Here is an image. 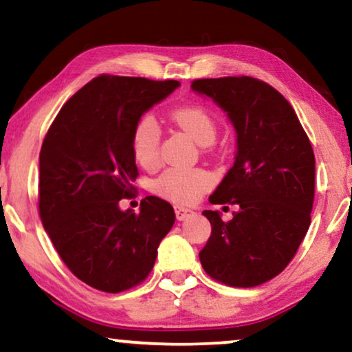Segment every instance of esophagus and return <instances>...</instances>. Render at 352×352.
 I'll list each match as a JSON object with an SVG mask.
<instances>
[{
  "mask_svg": "<svg viewBox=\"0 0 352 352\" xmlns=\"http://www.w3.org/2000/svg\"><path fill=\"white\" fill-rule=\"evenodd\" d=\"M176 218L179 221H184L187 218H190V216H194L195 213L189 208H184V206H176Z\"/></svg>",
  "mask_w": 352,
  "mask_h": 352,
  "instance_id": "1",
  "label": "esophagus"
}]
</instances>
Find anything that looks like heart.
<instances>
[{"mask_svg":"<svg viewBox=\"0 0 352 352\" xmlns=\"http://www.w3.org/2000/svg\"><path fill=\"white\" fill-rule=\"evenodd\" d=\"M171 120L189 134L199 146H211L216 139V123L208 110L186 105L171 112ZM160 147V128L152 117H142L136 123L131 136V148L136 162L144 168H152L158 163ZM211 176L204 170L189 168H170L163 171L153 184L158 195L173 204L190 205L201 197L211 186Z\"/></svg>","mask_w":352,"mask_h":352,"instance_id":"b5f03b06","label":"heart"}]
</instances>
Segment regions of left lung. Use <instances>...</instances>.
<instances>
[{"label":"left lung","mask_w":352,"mask_h":352,"mask_svg":"<svg viewBox=\"0 0 352 352\" xmlns=\"http://www.w3.org/2000/svg\"><path fill=\"white\" fill-rule=\"evenodd\" d=\"M194 93L228 113L237 134L234 166L210 204L237 205L229 223L205 210L211 235L199 253L205 272L230 287H256L278 276L311 224L316 158L295 110L252 76L195 80Z\"/></svg>","instance_id":"1"}]
</instances>
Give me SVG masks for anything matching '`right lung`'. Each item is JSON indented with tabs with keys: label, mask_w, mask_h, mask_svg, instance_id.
<instances>
[{
	"label": "right lung",
	"mask_w": 352,
	"mask_h": 352,
	"mask_svg": "<svg viewBox=\"0 0 352 352\" xmlns=\"http://www.w3.org/2000/svg\"><path fill=\"white\" fill-rule=\"evenodd\" d=\"M179 81L100 75L57 113L40 152V216L62 261L96 290H128L152 271L175 210L146 197L139 213L120 208L138 177L136 123Z\"/></svg>",
	"instance_id": "1"
}]
</instances>
